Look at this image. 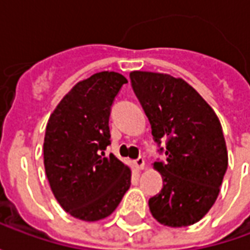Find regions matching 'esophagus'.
Masks as SVG:
<instances>
[{
	"label": "esophagus",
	"mask_w": 250,
	"mask_h": 250,
	"mask_svg": "<svg viewBox=\"0 0 250 250\" xmlns=\"http://www.w3.org/2000/svg\"><path fill=\"white\" fill-rule=\"evenodd\" d=\"M134 166H135L136 170H143V168H145V159L142 157L135 159V161H134Z\"/></svg>",
	"instance_id": "34e87169"
}]
</instances>
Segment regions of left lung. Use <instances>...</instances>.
<instances>
[{
    "label": "left lung",
    "mask_w": 250,
    "mask_h": 250,
    "mask_svg": "<svg viewBox=\"0 0 250 250\" xmlns=\"http://www.w3.org/2000/svg\"><path fill=\"white\" fill-rule=\"evenodd\" d=\"M131 85L166 161H157L163 188L148 199L152 217L171 228L193 225L214 205L228 168V151L217 115L182 79L134 71ZM162 140L167 146L160 147Z\"/></svg>",
    "instance_id": "left-lung-1"
}]
</instances>
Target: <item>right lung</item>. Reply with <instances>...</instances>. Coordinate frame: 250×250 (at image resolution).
Here are the masks:
<instances>
[{"instance_id": "right-lung-1", "label": "right lung", "mask_w": 250, "mask_h": 250, "mask_svg": "<svg viewBox=\"0 0 250 250\" xmlns=\"http://www.w3.org/2000/svg\"><path fill=\"white\" fill-rule=\"evenodd\" d=\"M118 72H99L79 82L57 104L44 138L46 178L57 202L72 217L99 221L114 211L131 185V170L114 154L109 115L120 88Z\"/></svg>"}]
</instances>
